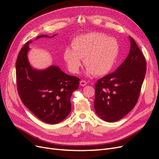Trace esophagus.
Listing matches in <instances>:
<instances>
[{"label":"esophagus","instance_id":"1","mask_svg":"<svg viewBox=\"0 0 159 159\" xmlns=\"http://www.w3.org/2000/svg\"><path fill=\"white\" fill-rule=\"evenodd\" d=\"M87 84V82L84 80H81L80 81V85L82 86H85Z\"/></svg>","mask_w":159,"mask_h":159}]
</instances>
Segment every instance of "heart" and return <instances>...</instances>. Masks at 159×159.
Instances as JSON below:
<instances>
[{
    "label": "heart",
    "instance_id": "1",
    "mask_svg": "<svg viewBox=\"0 0 159 159\" xmlns=\"http://www.w3.org/2000/svg\"><path fill=\"white\" fill-rule=\"evenodd\" d=\"M67 47L64 58L69 71L77 73L82 66V59L88 74L105 75L112 70L120 52L117 40L101 32H91L76 37Z\"/></svg>",
    "mask_w": 159,
    "mask_h": 159
}]
</instances>
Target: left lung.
I'll list each match as a JSON object with an SVG mask.
<instances>
[{
    "mask_svg": "<svg viewBox=\"0 0 159 159\" xmlns=\"http://www.w3.org/2000/svg\"><path fill=\"white\" fill-rule=\"evenodd\" d=\"M129 39L130 49L126 59L114 72L95 84V111L107 122L121 120L134 108L146 75V58L134 39Z\"/></svg>",
    "mask_w": 159,
    "mask_h": 159,
    "instance_id": "1",
    "label": "left lung"
}]
</instances>
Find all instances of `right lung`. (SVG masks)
<instances>
[{
    "mask_svg": "<svg viewBox=\"0 0 159 159\" xmlns=\"http://www.w3.org/2000/svg\"><path fill=\"white\" fill-rule=\"evenodd\" d=\"M40 35L41 38H53ZM29 41L20 50L16 61L17 92L24 105L38 118L49 124L63 121L71 112L70 99L80 79L66 74L58 66L44 70L32 68L27 59Z\"/></svg>",
    "mask_w": 159,
    "mask_h": 159,
    "instance_id": "right-lung-1",
    "label": "right lung"
}]
</instances>
